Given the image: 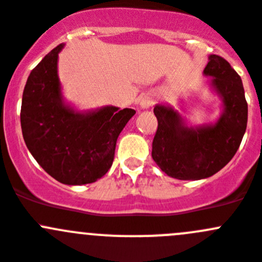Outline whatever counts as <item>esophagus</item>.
Returning <instances> with one entry per match:
<instances>
[{"label":"esophagus","mask_w":262,"mask_h":262,"mask_svg":"<svg viewBox=\"0 0 262 262\" xmlns=\"http://www.w3.org/2000/svg\"><path fill=\"white\" fill-rule=\"evenodd\" d=\"M142 108H150L154 104V97L152 94H143L141 98V102H139Z\"/></svg>","instance_id":"obj_1"}]
</instances>
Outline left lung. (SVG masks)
<instances>
[{
    "label": "left lung",
    "mask_w": 262,
    "mask_h": 262,
    "mask_svg": "<svg viewBox=\"0 0 262 262\" xmlns=\"http://www.w3.org/2000/svg\"><path fill=\"white\" fill-rule=\"evenodd\" d=\"M204 75L212 76V85L224 102L222 116L214 125L187 128L170 107L154 108L158 129L151 155L163 172L177 180H202L221 170L246 133L248 104L241 76L220 55H209Z\"/></svg>",
    "instance_id": "8db88e82"
}]
</instances>
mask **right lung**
Returning <instances> with one entry per match:
<instances>
[{"mask_svg":"<svg viewBox=\"0 0 262 262\" xmlns=\"http://www.w3.org/2000/svg\"><path fill=\"white\" fill-rule=\"evenodd\" d=\"M63 43L29 73L20 124L29 152L46 173L64 185H85L111 168L119 134L136 111L107 106L80 114L62 101L58 54Z\"/></svg>","mask_w":262,"mask_h":262,"instance_id":"obj_1","label":"right lung"}]
</instances>
